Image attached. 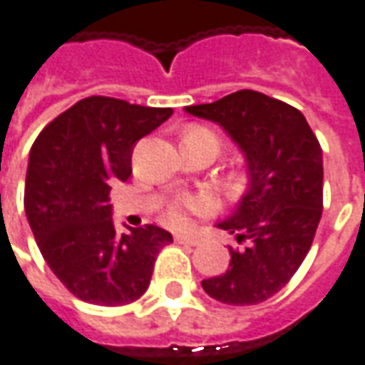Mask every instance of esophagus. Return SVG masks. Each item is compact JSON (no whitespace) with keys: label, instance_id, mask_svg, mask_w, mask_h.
I'll return each instance as SVG.
<instances>
[{"label":"esophagus","instance_id":"esophagus-1","mask_svg":"<svg viewBox=\"0 0 365 365\" xmlns=\"http://www.w3.org/2000/svg\"><path fill=\"white\" fill-rule=\"evenodd\" d=\"M175 242L182 245H197L200 240L197 237H190V235H175Z\"/></svg>","mask_w":365,"mask_h":365}]
</instances>
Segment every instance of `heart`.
Listing matches in <instances>:
<instances>
[{"label":"heart","instance_id":"1","mask_svg":"<svg viewBox=\"0 0 365 365\" xmlns=\"http://www.w3.org/2000/svg\"><path fill=\"white\" fill-rule=\"evenodd\" d=\"M185 135H192V138H197V140L210 141L212 145L220 148V141L215 138L214 131H210L207 128H202V125H193L190 130L185 131ZM235 185H244L245 175L244 173H235L234 175ZM214 210V200L207 197V195H183L180 200H175L168 205L165 210V220L172 227H178L182 230L185 225L190 224V214H210Z\"/></svg>","mask_w":365,"mask_h":365}]
</instances>
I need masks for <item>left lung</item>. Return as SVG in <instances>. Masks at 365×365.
Here are the masks:
<instances>
[{"mask_svg": "<svg viewBox=\"0 0 365 365\" xmlns=\"http://www.w3.org/2000/svg\"><path fill=\"white\" fill-rule=\"evenodd\" d=\"M187 113L220 123L240 145L250 185L222 230L250 242L230 247V267L202 287L227 306H254L292 279L312 247L324 210V160L304 113L254 89L214 103L187 106Z\"/></svg>", "mask_w": 365, "mask_h": 365, "instance_id": "obj_1", "label": "left lung"}]
</instances>
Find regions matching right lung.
<instances>
[{
  "mask_svg": "<svg viewBox=\"0 0 365 365\" xmlns=\"http://www.w3.org/2000/svg\"><path fill=\"white\" fill-rule=\"evenodd\" d=\"M173 113L91 96L37 135L26 175V215L58 279L96 306H125L145 294L155 257L172 234L158 225L120 234L110 190L131 175L133 145Z\"/></svg>",
  "mask_w": 365,
  "mask_h": 365,
  "instance_id": "obj_1",
  "label": "right lung"
}]
</instances>
